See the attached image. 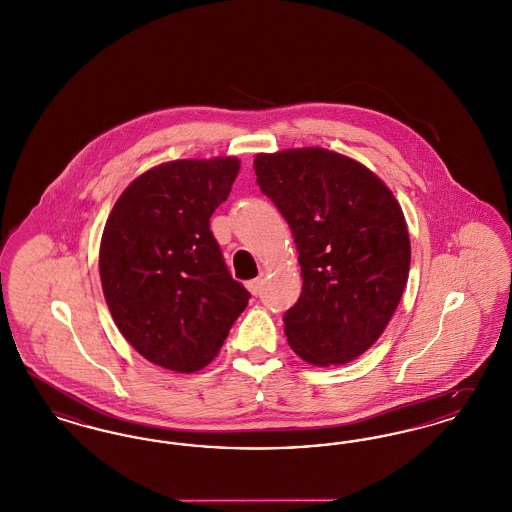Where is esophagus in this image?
I'll return each mask as SVG.
<instances>
[{
    "label": "esophagus",
    "mask_w": 512,
    "mask_h": 512,
    "mask_svg": "<svg viewBox=\"0 0 512 512\" xmlns=\"http://www.w3.org/2000/svg\"><path fill=\"white\" fill-rule=\"evenodd\" d=\"M263 278H255V280H251V282H247V290L253 293V295H259L261 290H263Z\"/></svg>",
    "instance_id": "1"
}]
</instances>
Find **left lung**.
Listing matches in <instances>:
<instances>
[{
    "instance_id": "8db88e82",
    "label": "left lung",
    "mask_w": 512,
    "mask_h": 512,
    "mask_svg": "<svg viewBox=\"0 0 512 512\" xmlns=\"http://www.w3.org/2000/svg\"><path fill=\"white\" fill-rule=\"evenodd\" d=\"M253 167L299 251L303 290L284 315L290 347L315 366L357 359L382 336L409 278L397 199L374 172L322 147L259 153Z\"/></svg>"
}]
</instances>
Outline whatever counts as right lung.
Segmentation results:
<instances>
[{
	"label": "right lung",
	"instance_id": "obj_1",
	"mask_svg": "<svg viewBox=\"0 0 512 512\" xmlns=\"http://www.w3.org/2000/svg\"><path fill=\"white\" fill-rule=\"evenodd\" d=\"M236 157L163 163L115 203L99 247L111 317L149 363L190 374L209 365L249 292L232 278L209 219L232 190Z\"/></svg>",
	"mask_w": 512,
	"mask_h": 512
}]
</instances>
